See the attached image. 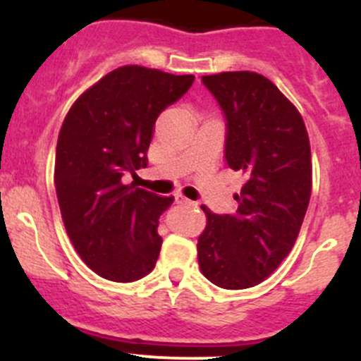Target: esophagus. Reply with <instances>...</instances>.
<instances>
[{
    "instance_id": "esophagus-1",
    "label": "esophagus",
    "mask_w": 361,
    "mask_h": 361,
    "mask_svg": "<svg viewBox=\"0 0 361 361\" xmlns=\"http://www.w3.org/2000/svg\"><path fill=\"white\" fill-rule=\"evenodd\" d=\"M174 201H176L178 204H194L192 201H188V199L185 197V195H181V194L174 195Z\"/></svg>"
}]
</instances>
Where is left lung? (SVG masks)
Here are the masks:
<instances>
[{"label":"left lung","instance_id":"8db88e82","mask_svg":"<svg viewBox=\"0 0 361 361\" xmlns=\"http://www.w3.org/2000/svg\"><path fill=\"white\" fill-rule=\"evenodd\" d=\"M227 120L225 160L246 176L234 214L202 206L199 267L213 285L243 290L267 279L292 251L311 199V147L297 108L265 76H202Z\"/></svg>","mask_w":361,"mask_h":361}]
</instances>
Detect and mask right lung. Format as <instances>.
Masks as SVG:
<instances>
[{"mask_svg":"<svg viewBox=\"0 0 361 361\" xmlns=\"http://www.w3.org/2000/svg\"><path fill=\"white\" fill-rule=\"evenodd\" d=\"M194 83L122 66L82 94L61 127L56 192L76 253L101 278L130 283L150 274L162 238L159 218L173 197L123 185L122 176L147 167L157 116Z\"/></svg>","mask_w":361,"mask_h":361,"instance_id":"1","label":"right lung"}]
</instances>
